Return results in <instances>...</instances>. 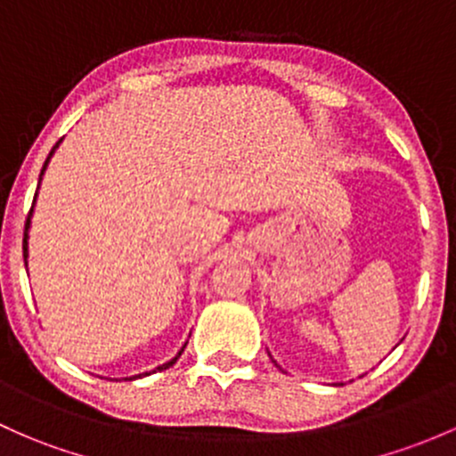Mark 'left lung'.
<instances>
[{
    "mask_svg": "<svg viewBox=\"0 0 456 456\" xmlns=\"http://www.w3.org/2000/svg\"><path fill=\"white\" fill-rule=\"evenodd\" d=\"M273 363H276V361H273Z\"/></svg>",
    "mask_w": 456,
    "mask_h": 456,
    "instance_id": "8db88e82",
    "label": "left lung"
}]
</instances>
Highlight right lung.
Instances as JSON below:
<instances>
[{
    "instance_id": "1",
    "label": "right lung",
    "mask_w": 456,
    "mask_h": 456,
    "mask_svg": "<svg viewBox=\"0 0 456 456\" xmlns=\"http://www.w3.org/2000/svg\"><path fill=\"white\" fill-rule=\"evenodd\" d=\"M61 141H62V139H58V143L53 145L52 151H50V156H47L45 165H43V169H41V178H43V174H45V169H47V163H50V159H52V156H53V151H56L58 145H61ZM41 178H38V187H41ZM38 187H37V193H38ZM34 202H37V195H34ZM34 202H32V208H30V213H28V219H26V232H23V263H26V267H28V230H30V217H32V210H34ZM184 347H187V344H184L183 347H180V352H178V354L174 356V359L167 361V363L159 365V367H156V370H151V371H163V370H167V367L174 365L175 361L180 359V354H183V352H184ZM141 376H148V371H145V374H139V376H132V379H126V380H134V379H141Z\"/></svg>"
}]
</instances>
